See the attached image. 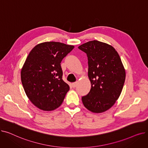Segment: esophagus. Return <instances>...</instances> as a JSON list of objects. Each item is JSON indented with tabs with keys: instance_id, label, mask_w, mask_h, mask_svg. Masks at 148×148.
Wrapping results in <instances>:
<instances>
[{
	"instance_id": "esophagus-1",
	"label": "esophagus",
	"mask_w": 148,
	"mask_h": 148,
	"mask_svg": "<svg viewBox=\"0 0 148 148\" xmlns=\"http://www.w3.org/2000/svg\"><path fill=\"white\" fill-rule=\"evenodd\" d=\"M71 84H72V86H73V88H75V87H76V86H77V83H76V82L73 83Z\"/></svg>"
}]
</instances>
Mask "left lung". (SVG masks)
<instances>
[{"mask_svg": "<svg viewBox=\"0 0 148 148\" xmlns=\"http://www.w3.org/2000/svg\"><path fill=\"white\" fill-rule=\"evenodd\" d=\"M88 59L89 94L82 98L84 106L93 113L110 108L119 98L125 80V69L118 53L112 45L94 40L78 47Z\"/></svg>", "mask_w": 148, "mask_h": 148, "instance_id": "1", "label": "left lung"}]
</instances>
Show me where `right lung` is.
I'll return each mask as SVG.
<instances>
[{"mask_svg":"<svg viewBox=\"0 0 148 148\" xmlns=\"http://www.w3.org/2000/svg\"><path fill=\"white\" fill-rule=\"evenodd\" d=\"M74 47L59 42H44L30 51L21 71L25 93L32 103L44 111L56 109L69 90L62 79L61 61Z\"/></svg>","mask_w":148,"mask_h":148,"instance_id":"right-lung-1","label":"right lung"}]
</instances>
